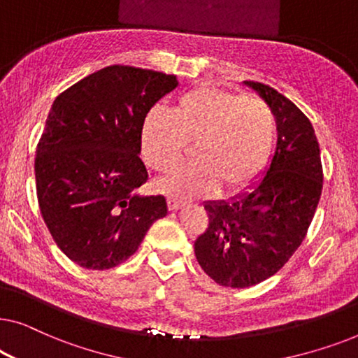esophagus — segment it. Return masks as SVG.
Listing matches in <instances>:
<instances>
[{
  "mask_svg": "<svg viewBox=\"0 0 358 358\" xmlns=\"http://www.w3.org/2000/svg\"><path fill=\"white\" fill-rule=\"evenodd\" d=\"M184 205H185L184 200H179V199H174V197L169 199V210H173V212H176V210H179V208H182Z\"/></svg>",
  "mask_w": 358,
  "mask_h": 358,
  "instance_id": "1",
  "label": "esophagus"
}]
</instances>
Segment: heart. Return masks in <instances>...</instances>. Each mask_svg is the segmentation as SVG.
<instances>
[{"label": "heart", "mask_w": 358, "mask_h": 358, "mask_svg": "<svg viewBox=\"0 0 358 358\" xmlns=\"http://www.w3.org/2000/svg\"><path fill=\"white\" fill-rule=\"evenodd\" d=\"M275 136L271 107L241 94L197 87L185 92L173 110L146 115L141 143L151 168L169 173L182 163L185 143H194L195 163L161 180V189L176 197L194 199L217 185L241 189L266 163Z\"/></svg>", "instance_id": "heart-1"}]
</instances>
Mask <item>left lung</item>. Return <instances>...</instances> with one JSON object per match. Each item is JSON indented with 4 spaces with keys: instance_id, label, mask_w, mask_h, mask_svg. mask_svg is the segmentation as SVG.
I'll use <instances>...</instances> for the list:
<instances>
[{
    "instance_id": "left-lung-1",
    "label": "left lung",
    "mask_w": 358,
    "mask_h": 358,
    "mask_svg": "<svg viewBox=\"0 0 358 358\" xmlns=\"http://www.w3.org/2000/svg\"><path fill=\"white\" fill-rule=\"evenodd\" d=\"M271 107L273 155L257 180L228 200H208V227L195 257L218 285L246 288L280 271L300 248L322 190V166L308 117L273 87L243 81Z\"/></svg>"
}]
</instances>
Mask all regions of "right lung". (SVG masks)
Instances as JSON below:
<instances>
[{
	"label": "right lung",
	"instance_id": "1",
	"mask_svg": "<svg viewBox=\"0 0 358 358\" xmlns=\"http://www.w3.org/2000/svg\"><path fill=\"white\" fill-rule=\"evenodd\" d=\"M176 75L114 65L83 78L53 101L36 153L41 213L63 254L106 271L125 262L156 220L163 195H141L146 115L178 87Z\"/></svg>",
	"mask_w": 358,
	"mask_h": 358
}]
</instances>
